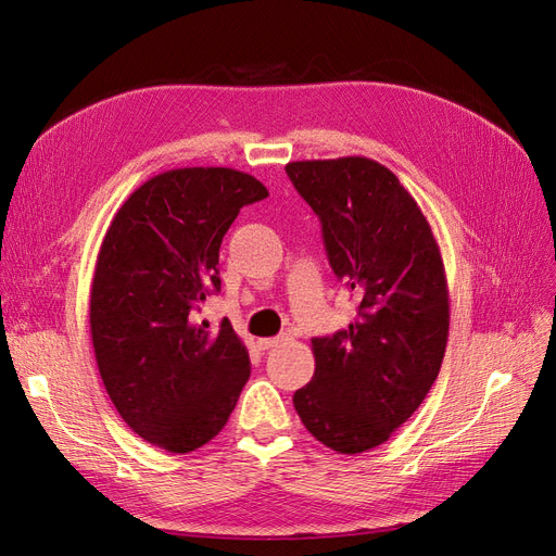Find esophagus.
Here are the masks:
<instances>
[{"label":"esophagus","instance_id":"obj_1","mask_svg":"<svg viewBox=\"0 0 556 556\" xmlns=\"http://www.w3.org/2000/svg\"><path fill=\"white\" fill-rule=\"evenodd\" d=\"M281 341H286V337H273V339H258V348L261 351H270V348H277Z\"/></svg>","mask_w":556,"mask_h":556}]
</instances>
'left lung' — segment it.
Instances as JSON below:
<instances>
[{
  "label": "left lung",
  "instance_id": "8db88e82",
  "mask_svg": "<svg viewBox=\"0 0 556 556\" xmlns=\"http://www.w3.org/2000/svg\"><path fill=\"white\" fill-rule=\"evenodd\" d=\"M286 174L357 300L348 330L312 339L316 371L293 405L318 442L362 454L413 417L440 374L448 339L442 254L413 194L380 162L300 160Z\"/></svg>",
  "mask_w": 556,
  "mask_h": 556
}]
</instances>
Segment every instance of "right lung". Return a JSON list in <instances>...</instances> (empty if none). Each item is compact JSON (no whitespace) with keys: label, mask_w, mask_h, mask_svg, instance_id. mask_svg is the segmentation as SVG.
<instances>
[{"label":"right lung","mask_w":556,"mask_h":556,"mask_svg":"<svg viewBox=\"0 0 556 556\" xmlns=\"http://www.w3.org/2000/svg\"><path fill=\"white\" fill-rule=\"evenodd\" d=\"M265 197L244 172L172 169L139 185L102 238L89 304L98 371L121 419L169 454L211 442L250 380L231 323L208 330L197 312L219 291L224 233Z\"/></svg>","instance_id":"right-lung-1"}]
</instances>
